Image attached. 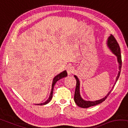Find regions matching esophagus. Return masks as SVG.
<instances>
[{"label":"esophagus","mask_w":128,"mask_h":128,"mask_svg":"<svg viewBox=\"0 0 128 128\" xmlns=\"http://www.w3.org/2000/svg\"><path fill=\"white\" fill-rule=\"evenodd\" d=\"M74 68L71 66H68L67 68H66V72H67L68 75L72 74L74 72Z\"/></svg>","instance_id":"1"}]
</instances>
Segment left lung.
I'll return each instance as SVG.
<instances>
[{
  "instance_id": "1",
  "label": "left lung",
  "mask_w": 128,
  "mask_h": 128,
  "mask_svg": "<svg viewBox=\"0 0 128 128\" xmlns=\"http://www.w3.org/2000/svg\"><path fill=\"white\" fill-rule=\"evenodd\" d=\"M107 45L108 48L110 50V51L112 53L115 54L117 58V62L118 63V68L119 71L117 76L116 77V80L115 82L114 85L116 84V81L118 80L119 76H120V70H121V66H122V60H121V56H120V46L118 44V42H116V39H115L114 36L112 35H110V36L108 38L107 40ZM75 78L76 79V88H75V94H74V101L75 103L78 106L81 108H89L92 106H94L96 105H98V104L102 103V102H104V100L106 99V98L108 96L110 93H111L112 89L114 88V85H113L112 89L110 91H109V92L107 93V94L106 95L105 97H104L103 98H101L100 100H95V101H87L84 100L82 98L80 94V81L78 76L76 75H74Z\"/></svg>"
}]
</instances>
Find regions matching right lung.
<instances>
[{"instance_id":"right-lung-1","label":"right lung","mask_w":128,"mask_h":128,"mask_svg":"<svg viewBox=\"0 0 128 128\" xmlns=\"http://www.w3.org/2000/svg\"><path fill=\"white\" fill-rule=\"evenodd\" d=\"M67 76V73H66V70H64L62 72L58 74V75H57L56 76H55L54 77L53 80V82H52V89H51V92H50V96L48 97V99L47 100L46 102H44L43 103H39V104H35L36 105H39V106H42V105H45V104H47L48 102H50V101L52 100V97H53V89H54V86L58 80H60V79L65 78Z\"/></svg>"}]
</instances>
